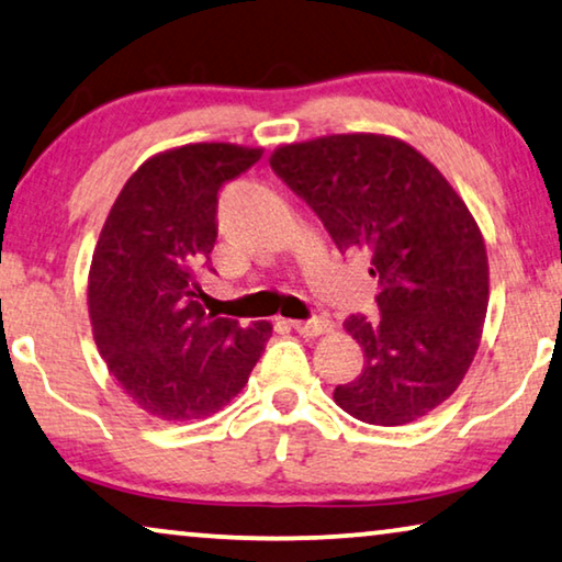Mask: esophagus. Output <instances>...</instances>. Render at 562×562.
<instances>
[{
  "instance_id": "34e87169",
  "label": "esophagus",
  "mask_w": 562,
  "mask_h": 562,
  "mask_svg": "<svg viewBox=\"0 0 562 562\" xmlns=\"http://www.w3.org/2000/svg\"><path fill=\"white\" fill-rule=\"evenodd\" d=\"M290 325L300 335H305V338H315V335H323V333L330 330L328 317H313V321H292Z\"/></svg>"
}]
</instances>
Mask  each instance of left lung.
<instances>
[{"instance_id":"8db88e82","label":"left lung","mask_w":562,"mask_h":562,"mask_svg":"<svg viewBox=\"0 0 562 562\" xmlns=\"http://www.w3.org/2000/svg\"><path fill=\"white\" fill-rule=\"evenodd\" d=\"M270 166L379 280V315L346 321L366 363L335 404L375 426L429 414L462 383L487 315V249L467 204L416 148L375 133L282 146Z\"/></svg>"}]
</instances>
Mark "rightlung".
<instances>
[{
  "label": "right lung",
  "mask_w": 562,
  "mask_h": 562,
  "mask_svg": "<svg viewBox=\"0 0 562 562\" xmlns=\"http://www.w3.org/2000/svg\"><path fill=\"white\" fill-rule=\"evenodd\" d=\"M262 158L259 148L191 144L158 154L125 181L93 252V338L123 391L164 422L227 406L252 373L272 325L241 328L199 303L212 270L222 183Z\"/></svg>",
  "instance_id": "add662e5"
}]
</instances>
